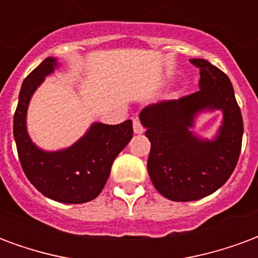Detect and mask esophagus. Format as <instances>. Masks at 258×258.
Returning <instances> with one entry per match:
<instances>
[{
	"instance_id": "34e87169",
	"label": "esophagus",
	"mask_w": 258,
	"mask_h": 258,
	"mask_svg": "<svg viewBox=\"0 0 258 258\" xmlns=\"http://www.w3.org/2000/svg\"><path fill=\"white\" fill-rule=\"evenodd\" d=\"M133 132L136 133V135H142L144 132L143 126H142V123H140V120L138 118L133 119Z\"/></svg>"
}]
</instances>
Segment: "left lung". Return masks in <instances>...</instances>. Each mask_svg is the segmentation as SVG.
<instances>
[{
  "instance_id": "obj_1",
  "label": "left lung",
  "mask_w": 258,
  "mask_h": 258,
  "mask_svg": "<svg viewBox=\"0 0 258 258\" xmlns=\"http://www.w3.org/2000/svg\"><path fill=\"white\" fill-rule=\"evenodd\" d=\"M190 62L200 68V90L140 112L151 143L150 178L172 202H195L218 190L233 172L242 147V114L229 78L206 59ZM215 110L221 111L223 119L213 138L197 135V119Z\"/></svg>"
}]
</instances>
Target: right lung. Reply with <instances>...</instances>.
I'll return each instance as SVG.
<instances>
[{
	"label": "right lung",
	"instance_id": "add662e5",
	"mask_svg": "<svg viewBox=\"0 0 258 258\" xmlns=\"http://www.w3.org/2000/svg\"><path fill=\"white\" fill-rule=\"evenodd\" d=\"M61 67L48 56L23 80L14 116V138L23 172L41 195L67 204L96 199L107 183L112 162L133 136L132 120L119 125L93 122L86 133L69 147L44 150L27 132V109L40 86Z\"/></svg>",
	"mask_w": 258,
	"mask_h": 258
}]
</instances>
